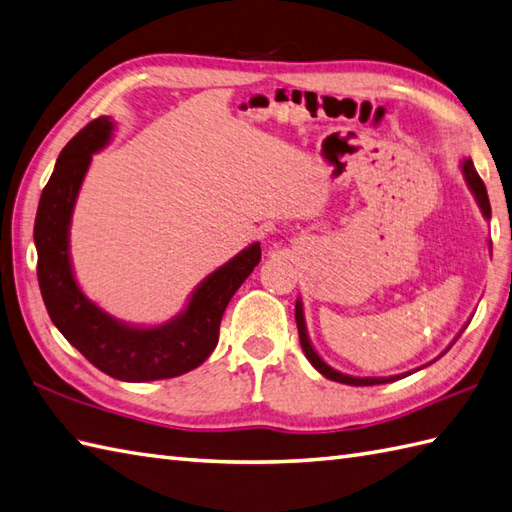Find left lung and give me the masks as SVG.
Segmentation results:
<instances>
[{"mask_svg":"<svg viewBox=\"0 0 512 512\" xmlns=\"http://www.w3.org/2000/svg\"><path fill=\"white\" fill-rule=\"evenodd\" d=\"M460 170H462L464 181H467V186H469V190H471V195L475 197V203H478L480 210H482V217H484V219H491V203H488L486 186H484V181L480 179L478 170H475V166H473V162H471V157H462ZM295 322H298L300 346H302V350H304L306 359H309L311 366H313L317 372H320V374H324L326 379L337 381V383H346V385H381V383H392V381H396V379H403V377H407V374L414 372V370H410V372H403V374H392V377H352V374L339 372V370L328 366V363H326L320 355H317V350L313 348L311 339H309V331H306L302 298L295 300ZM464 328H467V324H464ZM464 328H462V331H464ZM462 331L456 335V339L462 335ZM456 339H453V342H456ZM453 342L449 344V348L453 346ZM449 348H447V350H449ZM447 350H445V352H447ZM445 352H442V355H445ZM436 359H438V357H436ZM436 359H434V361H436ZM434 361H429V363H425V366H420V368H416V370H423V368L431 366V363H434Z\"/></svg>","mask_w":512,"mask_h":512,"instance_id":"1","label":"left lung"}]
</instances>
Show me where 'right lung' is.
<instances>
[{
  "mask_svg": "<svg viewBox=\"0 0 512 512\" xmlns=\"http://www.w3.org/2000/svg\"><path fill=\"white\" fill-rule=\"evenodd\" d=\"M113 131L116 122L109 116L89 122L67 142L41 192L34 219L39 289L52 324L109 377L129 383L179 377L201 366L217 348L225 306L260 263V243L247 245L203 278L184 309L162 324H131L100 309L76 280L70 230L92 157L113 140Z\"/></svg>",
  "mask_w": 512,
  "mask_h": 512,
  "instance_id": "obj_1",
  "label": "right lung"
}]
</instances>
